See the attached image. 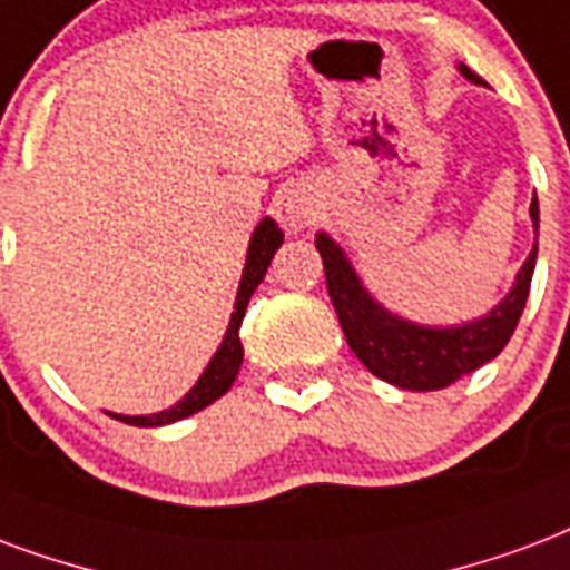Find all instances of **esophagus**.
I'll return each mask as SVG.
<instances>
[{"label": "esophagus", "instance_id": "1", "mask_svg": "<svg viewBox=\"0 0 570 570\" xmlns=\"http://www.w3.org/2000/svg\"><path fill=\"white\" fill-rule=\"evenodd\" d=\"M284 217H286V224H289V227H293V229H304V227H307V224H311V212H307V208L286 206Z\"/></svg>", "mask_w": 570, "mask_h": 570}]
</instances>
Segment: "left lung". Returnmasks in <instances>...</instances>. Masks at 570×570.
Returning <instances> with one entry per match:
<instances>
[{
  "instance_id": "1",
  "label": "left lung",
  "mask_w": 570,
  "mask_h": 570,
  "mask_svg": "<svg viewBox=\"0 0 570 570\" xmlns=\"http://www.w3.org/2000/svg\"><path fill=\"white\" fill-rule=\"evenodd\" d=\"M460 73L469 82L484 86V80L466 65H458ZM532 227H535V245L527 256L523 268L517 272V281L511 293L502 302L484 314L481 320L463 325H419L401 316L389 314L376 298H373L364 284L350 266V259L332 238L320 233L316 236V250L323 256L325 286L332 295L334 311L341 320V328L346 334L350 350L358 355V362L380 380L410 391H436L445 389L460 376L478 371L481 364L497 358L505 343L511 341L520 314L527 307L529 286H532V272L538 259V203L532 199L529 206Z\"/></svg>"
}]
</instances>
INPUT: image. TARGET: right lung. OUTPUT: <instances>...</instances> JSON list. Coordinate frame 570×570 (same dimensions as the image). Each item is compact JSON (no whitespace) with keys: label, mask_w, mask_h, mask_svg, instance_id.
I'll return each instance as SVG.
<instances>
[{"label":"right lung","mask_w":570,"mask_h":570,"mask_svg":"<svg viewBox=\"0 0 570 570\" xmlns=\"http://www.w3.org/2000/svg\"><path fill=\"white\" fill-rule=\"evenodd\" d=\"M281 245H284V233H281L275 220L272 217L259 220V227L254 229L250 245H247L245 272H242V284H238L236 307H233V316H229V328L224 334V343L217 346V353L212 355V362H208V367L197 380V385L176 406H169L164 412H155V415H112V419L134 424V428H160V424H173V421L188 419V415L206 410L208 403H215L217 397L227 394L229 385L236 382L242 358H245V350H242V341H238V328H242V320H245V307L256 286L263 284V277H266L268 266H272V256H275V250Z\"/></svg>","instance_id":"add662e5"}]
</instances>
